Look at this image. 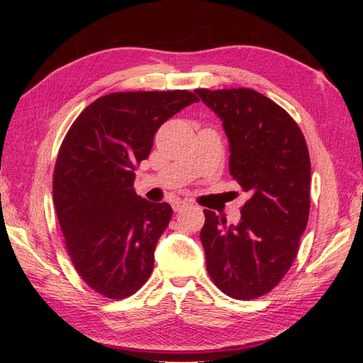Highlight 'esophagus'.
I'll use <instances>...</instances> for the list:
<instances>
[{
  "instance_id": "1",
  "label": "esophagus",
  "mask_w": 363,
  "mask_h": 363,
  "mask_svg": "<svg viewBox=\"0 0 363 363\" xmlns=\"http://www.w3.org/2000/svg\"><path fill=\"white\" fill-rule=\"evenodd\" d=\"M189 204L186 203V201H182V200H175L174 203H172V208H174V212H182V211H184L186 207H188Z\"/></svg>"
}]
</instances>
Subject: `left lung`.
I'll list each match as a JSON object with an SVG mask.
<instances>
[{"label":"left lung","mask_w":363,"mask_h":363,"mask_svg":"<svg viewBox=\"0 0 363 363\" xmlns=\"http://www.w3.org/2000/svg\"><path fill=\"white\" fill-rule=\"evenodd\" d=\"M195 94L223 121L230 175L251 195L236 225L204 211L207 272L232 298H257L284 277L298 252L311 208L309 151L295 121L265 95L245 87Z\"/></svg>","instance_id":"1"}]
</instances>
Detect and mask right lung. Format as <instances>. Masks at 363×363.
Listing matches in <instances>:
<instances>
[{"instance_id":"add662e5","label":"right lung","mask_w":363,"mask_h":363,"mask_svg":"<svg viewBox=\"0 0 363 363\" xmlns=\"http://www.w3.org/2000/svg\"><path fill=\"white\" fill-rule=\"evenodd\" d=\"M196 101L189 91L108 94L87 106L63 139L54 207L77 272L107 298L133 295L155 267L172 208L135 192V169L164 121Z\"/></svg>"}]
</instances>
